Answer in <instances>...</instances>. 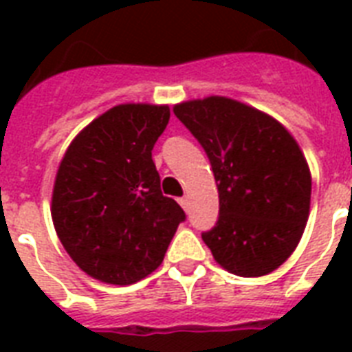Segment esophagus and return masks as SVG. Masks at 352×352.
<instances>
[{
	"label": "esophagus",
	"instance_id": "obj_1",
	"mask_svg": "<svg viewBox=\"0 0 352 352\" xmlns=\"http://www.w3.org/2000/svg\"><path fill=\"white\" fill-rule=\"evenodd\" d=\"M179 204H181V206L184 210H188V206H190V199H188V197H181V199H179Z\"/></svg>",
	"mask_w": 352,
	"mask_h": 352
}]
</instances>
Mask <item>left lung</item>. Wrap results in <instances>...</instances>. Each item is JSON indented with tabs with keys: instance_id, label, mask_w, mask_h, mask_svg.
<instances>
[{
	"instance_id": "8db88e82",
	"label": "left lung",
	"mask_w": 352,
	"mask_h": 352,
	"mask_svg": "<svg viewBox=\"0 0 352 352\" xmlns=\"http://www.w3.org/2000/svg\"><path fill=\"white\" fill-rule=\"evenodd\" d=\"M208 155L219 192V219L203 232L214 259L243 278L283 265L300 243L312 179L294 137L267 113L226 96L173 107Z\"/></svg>"
}]
</instances>
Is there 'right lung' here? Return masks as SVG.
Segmentation results:
<instances>
[{"mask_svg":"<svg viewBox=\"0 0 352 352\" xmlns=\"http://www.w3.org/2000/svg\"><path fill=\"white\" fill-rule=\"evenodd\" d=\"M170 107L122 104L74 137L58 168L56 234L91 278L131 285L159 267L186 214L160 192L151 159Z\"/></svg>","mask_w":352,"mask_h":352,"instance_id":"1","label":"right lung"}]
</instances>
